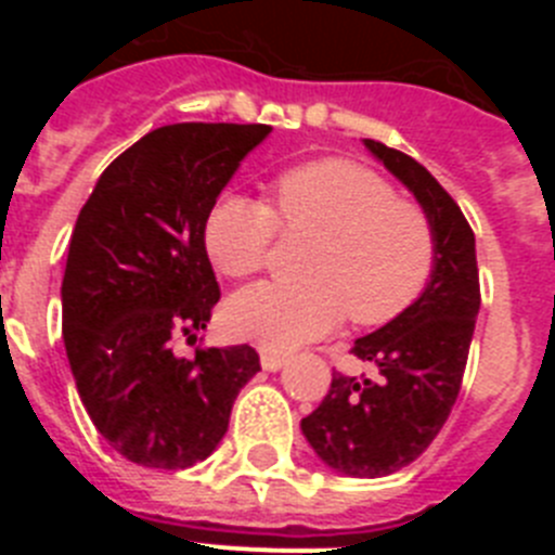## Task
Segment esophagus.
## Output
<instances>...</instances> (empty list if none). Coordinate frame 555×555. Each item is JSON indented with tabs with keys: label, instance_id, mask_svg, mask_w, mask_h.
Segmentation results:
<instances>
[{
	"label": "esophagus",
	"instance_id": "34e87169",
	"mask_svg": "<svg viewBox=\"0 0 555 555\" xmlns=\"http://www.w3.org/2000/svg\"><path fill=\"white\" fill-rule=\"evenodd\" d=\"M283 364H286V358L278 356V352H269V350L261 352V366L267 372H278Z\"/></svg>",
	"mask_w": 555,
	"mask_h": 555
}]
</instances>
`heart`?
<instances>
[{"label": "heart", "instance_id": "heart-1", "mask_svg": "<svg viewBox=\"0 0 555 555\" xmlns=\"http://www.w3.org/2000/svg\"><path fill=\"white\" fill-rule=\"evenodd\" d=\"M278 219L288 233L320 235V244L306 267L311 283H255L228 302L230 331L263 350H294L347 313L356 325H384L428 286L434 228L372 169L341 158L294 166L274 183V210L224 194L205 219L210 261L230 278L255 274L267 263Z\"/></svg>", "mask_w": 555, "mask_h": 555}]
</instances>
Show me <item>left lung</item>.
<instances>
[{
  "label": "left lung",
  "mask_w": 555,
  "mask_h": 555,
  "mask_svg": "<svg viewBox=\"0 0 555 555\" xmlns=\"http://www.w3.org/2000/svg\"><path fill=\"white\" fill-rule=\"evenodd\" d=\"M366 150L411 191L434 228L428 286L400 317L356 338L377 377L333 372L331 391L300 423L322 464L350 478L409 467L448 423L461 389L480 308L475 235L455 199L405 152L364 139Z\"/></svg>",
  "instance_id": "obj_1"
}]
</instances>
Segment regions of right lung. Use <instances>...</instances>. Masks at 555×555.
Segmentation results:
<instances>
[{
    "mask_svg": "<svg viewBox=\"0 0 555 555\" xmlns=\"http://www.w3.org/2000/svg\"><path fill=\"white\" fill-rule=\"evenodd\" d=\"M269 125H166L96 180L63 274V341L91 423L116 453L185 469L228 434L235 397L261 370L249 345L180 356L219 302L205 219Z\"/></svg>",
    "mask_w": 555,
    "mask_h": 555,
    "instance_id": "1",
    "label": "right lung"
}]
</instances>
